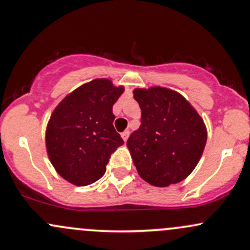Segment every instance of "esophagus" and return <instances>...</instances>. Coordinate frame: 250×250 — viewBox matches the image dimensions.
<instances>
[{
    "label": "esophagus",
    "instance_id": "obj_1",
    "mask_svg": "<svg viewBox=\"0 0 250 250\" xmlns=\"http://www.w3.org/2000/svg\"><path fill=\"white\" fill-rule=\"evenodd\" d=\"M121 136H122V139H123V141H127L128 140V137H129V131L128 130H125V131H123V133L121 134Z\"/></svg>",
    "mask_w": 250,
    "mask_h": 250
}]
</instances>
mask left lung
<instances>
[{"label": "left lung", "mask_w": 250, "mask_h": 250, "mask_svg": "<svg viewBox=\"0 0 250 250\" xmlns=\"http://www.w3.org/2000/svg\"><path fill=\"white\" fill-rule=\"evenodd\" d=\"M141 125L127 141L137 173L155 187H168L188 176L199 163L207 129L190 103L162 87L135 89Z\"/></svg>", "instance_id": "left-lung-1"}]
</instances>
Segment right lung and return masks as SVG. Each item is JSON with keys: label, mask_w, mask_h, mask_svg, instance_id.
<instances>
[{"label": "right lung", "mask_w": 250, "mask_h": 250, "mask_svg": "<svg viewBox=\"0 0 250 250\" xmlns=\"http://www.w3.org/2000/svg\"><path fill=\"white\" fill-rule=\"evenodd\" d=\"M107 79L81 85L51 114L45 133L48 156L64 180L88 186L104 175L110 155L122 146L113 105L123 93Z\"/></svg>", "instance_id": "right-lung-1"}]
</instances>
